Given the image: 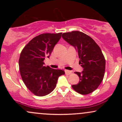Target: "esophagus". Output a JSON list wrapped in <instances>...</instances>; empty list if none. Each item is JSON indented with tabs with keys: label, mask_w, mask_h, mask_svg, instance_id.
I'll return each mask as SVG.
<instances>
[{
	"label": "esophagus",
	"mask_w": 122,
	"mask_h": 122,
	"mask_svg": "<svg viewBox=\"0 0 122 122\" xmlns=\"http://www.w3.org/2000/svg\"><path fill=\"white\" fill-rule=\"evenodd\" d=\"M65 72L66 75H68L72 73V72H71V71H68V70H65Z\"/></svg>",
	"instance_id": "esophagus-1"
}]
</instances>
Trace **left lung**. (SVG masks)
<instances>
[{
    "mask_svg": "<svg viewBox=\"0 0 122 122\" xmlns=\"http://www.w3.org/2000/svg\"><path fill=\"white\" fill-rule=\"evenodd\" d=\"M62 37L77 51L79 64L83 68L81 73H75L80 81L72 87L80 94L92 93L101 84L104 76L106 60L100 47L91 37L79 31L64 33Z\"/></svg>",
    "mask_w": 122,
    "mask_h": 122,
    "instance_id": "obj_1",
    "label": "left lung"
}]
</instances>
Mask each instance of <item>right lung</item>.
I'll use <instances>...</instances> for the list:
<instances>
[{"instance_id": "1", "label": "right lung", "mask_w": 122, "mask_h": 122, "mask_svg": "<svg viewBox=\"0 0 122 122\" xmlns=\"http://www.w3.org/2000/svg\"><path fill=\"white\" fill-rule=\"evenodd\" d=\"M61 34L45 33L36 36L21 51L19 59L21 77L26 87L36 96L51 93L56 86L58 77L65 74L63 70L43 65L45 58L49 57Z\"/></svg>"}]
</instances>
